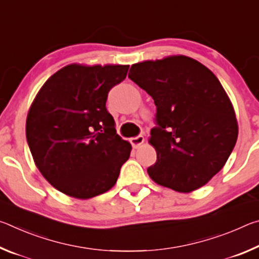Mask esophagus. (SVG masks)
<instances>
[{
    "mask_svg": "<svg viewBox=\"0 0 259 259\" xmlns=\"http://www.w3.org/2000/svg\"><path fill=\"white\" fill-rule=\"evenodd\" d=\"M144 142H145V138H144L143 136H137V137H134L130 139V143L134 148H138Z\"/></svg>",
    "mask_w": 259,
    "mask_h": 259,
    "instance_id": "obj_1",
    "label": "esophagus"
}]
</instances>
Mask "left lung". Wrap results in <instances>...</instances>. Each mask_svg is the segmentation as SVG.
<instances>
[{
  "label": "left lung",
  "mask_w": 259,
  "mask_h": 259,
  "mask_svg": "<svg viewBox=\"0 0 259 259\" xmlns=\"http://www.w3.org/2000/svg\"><path fill=\"white\" fill-rule=\"evenodd\" d=\"M128 77L154 99L150 142L156 162L147 169L159 185L188 193L226 163L238 139L229 96L214 74L186 56L134 64Z\"/></svg>",
  "instance_id": "left-lung-1"
}]
</instances>
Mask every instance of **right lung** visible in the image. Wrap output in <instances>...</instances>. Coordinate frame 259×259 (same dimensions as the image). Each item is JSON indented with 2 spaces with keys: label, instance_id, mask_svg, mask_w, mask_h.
<instances>
[{
  "label": "right lung",
  "instance_id": "1",
  "mask_svg": "<svg viewBox=\"0 0 259 259\" xmlns=\"http://www.w3.org/2000/svg\"><path fill=\"white\" fill-rule=\"evenodd\" d=\"M129 65L72 64L38 91L26 121L35 164L64 194L90 199L115 185L131 145L115 130L106 108L109 90L124 80Z\"/></svg>",
  "mask_w": 259,
  "mask_h": 259
}]
</instances>
